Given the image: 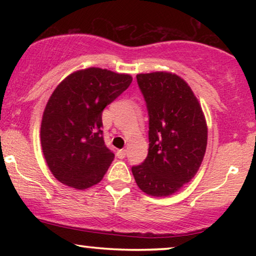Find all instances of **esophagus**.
<instances>
[{
    "mask_svg": "<svg viewBox=\"0 0 256 256\" xmlns=\"http://www.w3.org/2000/svg\"><path fill=\"white\" fill-rule=\"evenodd\" d=\"M116 155H118V158H121V160H122V158H124L126 155H127V150H126V149H121V150H118Z\"/></svg>",
    "mask_w": 256,
    "mask_h": 256,
    "instance_id": "esophagus-1",
    "label": "esophagus"
}]
</instances>
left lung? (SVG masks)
Wrapping results in <instances>:
<instances>
[{
    "label": "left lung",
    "mask_w": 256,
    "mask_h": 256,
    "mask_svg": "<svg viewBox=\"0 0 256 256\" xmlns=\"http://www.w3.org/2000/svg\"><path fill=\"white\" fill-rule=\"evenodd\" d=\"M149 114V150L132 166L138 186L152 197L176 194L200 168L208 146L205 115L191 87L171 72L136 76Z\"/></svg>",
    "instance_id": "left-lung-1"
}]
</instances>
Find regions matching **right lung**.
<instances>
[{
    "label": "right lung",
    "instance_id": "1",
    "mask_svg": "<svg viewBox=\"0 0 256 256\" xmlns=\"http://www.w3.org/2000/svg\"><path fill=\"white\" fill-rule=\"evenodd\" d=\"M130 74L90 68L66 76L51 94L40 124V144L52 174L70 188L99 183L114 160L104 144L102 110L129 87Z\"/></svg>",
    "mask_w": 256,
    "mask_h": 256
}]
</instances>
